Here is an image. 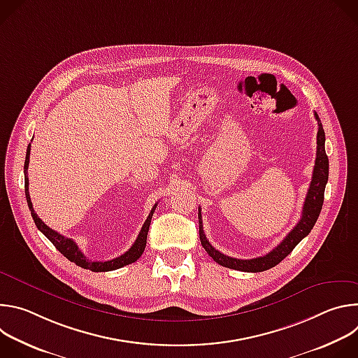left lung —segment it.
Wrapping results in <instances>:
<instances>
[{
    "mask_svg": "<svg viewBox=\"0 0 358 358\" xmlns=\"http://www.w3.org/2000/svg\"><path fill=\"white\" fill-rule=\"evenodd\" d=\"M34 138V137H32ZM29 155H31V144H28V148H27V156H25V164H24V176H25V196H27V202H28V207H29V211H31V215L34 218V222L36 225V228L54 243V246L64 255V257L66 259H69L71 262L76 264L78 266L83 268V269H89L92 272H109V271H115V269H119L122 266H126V265H130L136 261V255L133 253L134 249L137 248V241L136 243L130 248L129 252H126L124 255H122V257L119 258H115L112 261H108V262H90L89 259L85 258V255L82 253V250L79 249V246L76 245V242L71 238H66L64 235H61L59 232L54 231L52 228H49L39 217L38 214L35 213L34 210V206L31 202V196H29V180H28V166H29ZM156 207L152 208L151 211V215L152 213H155ZM151 218H148L147 222H150ZM150 225V224H147ZM199 241H201V245L203 246V249L207 250V253L210 255V257L222 266L224 264V253H221L220 250H217L211 243L210 241L207 239L206 236V232H203V228L202 225H199Z\"/></svg>",
    "mask_w": 358,
    "mask_h": 358,
    "instance_id": "obj_1",
    "label": "left lung"
}]
</instances>
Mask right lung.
I'll use <instances>...</instances> for the list:
<instances>
[{"instance_id": "obj_1", "label": "right lung", "mask_w": 358, "mask_h": 358, "mask_svg": "<svg viewBox=\"0 0 358 358\" xmlns=\"http://www.w3.org/2000/svg\"><path fill=\"white\" fill-rule=\"evenodd\" d=\"M315 117H316L317 126H319L316 162H315L312 181H310L308 194H306V199H304V203H303V211H301L300 221L287 234V236L280 242V245H278L271 253L266 255V257L259 258V259H252V261H242V259L229 258V257H227V255H224L222 266H227V268H231V269L246 271V272L266 271V269L278 265L282 259H285L287 255L294 249V246L304 236H308L309 232L312 231V228L315 227V224H316V221L320 215L322 207H323L324 188H326V184H327V180H329V159H327L326 148H324L326 136H324L323 124H322L317 113H315ZM198 220H199V225H202L201 213H198ZM140 236H141V234H140ZM140 236H138L137 242H140Z\"/></svg>"}]
</instances>
